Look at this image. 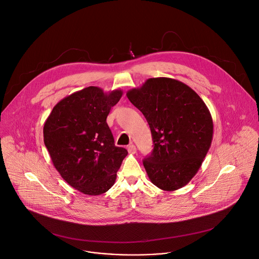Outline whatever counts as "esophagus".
Segmentation results:
<instances>
[{
	"label": "esophagus",
	"mask_w": 259,
	"mask_h": 259,
	"mask_svg": "<svg viewBox=\"0 0 259 259\" xmlns=\"http://www.w3.org/2000/svg\"><path fill=\"white\" fill-rule=\"evenodd\" d=\"M127 149H128V152H129L130 154H135V153H136V147H135L134 144H130V145L127 147Z\"/></svg>",
	"instance_id": "1"
}]
</instances>
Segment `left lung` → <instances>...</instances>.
I'll list each match as a JSON object with an SVG mask.
<instances>
[{
    "label": "left lung",
    "mask_w": 259,
    "mask_h": 259,
    "mask_svg": "<svg viewBox=\"0 0 259 259\" xmlns=\"http://www.w3.org/2000/svg\"><path fill=\"white\" fill-rule=\"evenodd\" d=\"M126 96L150 127L154 147L143 165L151 183L167 192L187 186L213 139V119L204 101L189 85L169 77L148 78Z\"/></svg>",
    "instance_id": "obj_1"
}]
</instances>
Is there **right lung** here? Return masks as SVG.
I'll use <instances>...</instances> for the list:
<instances>
[{
    "instance_id": "1",
    "label": "right lung",
    "mask_w": 259,
    "mask_h": 259,
    "mask_svg": "<svg viewBox=\"0 0 259 259\" xmlns=\"http://www.w3.org/2000/svg\"><path fill=\"white\" fill-rule=\"evenodd\" d=\"M122 95L121 90L105 93L98 87L84 88L59 101L44 123V144L54 167L84 195L109 191L128 154L115 146L106 121Z\"/></svg>"
}]
</instances>
